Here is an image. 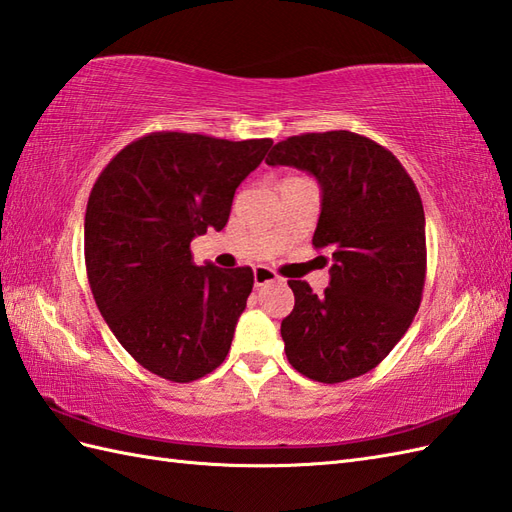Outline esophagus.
Masks as SVG:
<instances>
[{
  "label": "esophagus",
  "instance_id": "1",
  "mask_svg": "<svg viewBox=\"0 0 512 512\" xmlns=\"http://www.w3.org/2000/svg\"><path fill=\"white\" fill-rule=\"evenodd\" d=\"M253 277H255V288H261V285H266V283H272V281L279 279L277 272L266 268V266H257L253 270Z\"/></svg>",
  "mask_w": 512,
  "mask_h": 512
}]
</instances>
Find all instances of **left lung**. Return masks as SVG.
<instances>
[{"label":"left lung","instance_id":"8db88e82","mask_svg":"<svg viewBox=\"0 0 512 512\" xmlns=\"http://www.w3.org/2000/svg\"><path fill=\"white\" fill-rule=\"evenodd\" d=\"M268 165L310 172L320 189L314 248L331 255L329 288L288 281L285 355L301 375L338 384L371 371L412 325L425 285V213L399 159L349 130L288 137Z\"/></svg>","mask_w":512,"mask_h":512}]
</instances>
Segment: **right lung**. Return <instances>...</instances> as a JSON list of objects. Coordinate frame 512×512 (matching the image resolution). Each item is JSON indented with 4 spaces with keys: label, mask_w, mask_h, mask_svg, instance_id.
<instances>
[{
    "label": "right lung",
    "mask_w": 512,
    "mask_h": 512,
    "mask_svg": "<svg viewBox=\"0 0 512 512\" xmlns=\"http://www.w3.org/2000/svg\"><path fill=\"white\" fill-rule=\"evenodd\" d=\"M270 146L163 130L117 152L95 181L85 213L93 299L150 373L187 384L227 358L253 270L196 266L189 244L224 229L235 189Z\"/></svg>",
    "instance_id": "1"
}]
</instances>
